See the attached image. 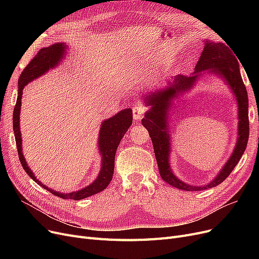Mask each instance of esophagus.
Returning a JSON list of instances; mask_svg holds the SVG:
<instances>
[{
  "instance_id": "obj_1",
  "label": "esophagus",
  "mask_w": 259,
  "mask_h": 259,
  "mask_svg": "<svg viewBox=\"0 0 259 259\" xmlns=\"http://www.w3.org/2000/svg\"><path fill=\"white\" fill-rule=\"evenodd\" d=\"M145 112H146V107L143 106V104H137V106L133 108V117H134V119L140 120L144 116Z\"/></svg>"
}]
</instances>
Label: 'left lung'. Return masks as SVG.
<instances>
[{"label":"left lung","instance_id":"8db88e82","mask_svg":"<svg viewBox=\"0 0 259 259\" xmlns=\"http://www.w3.org/2000/svg\"><path fill=\"white\" fill-rule=\"evenodd\" d=\"M227 45L222 43L208 42L207 40L205 48H203L201 56L195 66V73L207 69H210V71L211 69H213L214 72L221 73L227 79V83L230 85V87L234 91L238 103L239 138L235 147V150L232 156L228 160L226 166L221 171V173L209 185L203 187H193L186 185L185 183L178 180V178H175V175L172 173L169 166L170 135L167 131L168 128L166 126L168 107L171 104V99L175 97L176 93L192 87V84L197 78L198 74L191 76H175L173 85L170 84L171 87H168L164 91H157L156 93L147 95V103L148 105H151L152 108L150 111L146 113L145 118L142 119V124L145 128H147L149 135L151 138L160 178L169 185L178 189L186 190V191H200L201 189L205 190L222 184L238 164V161L242 156L244 150H246L248 144L250 131L248 93L239 72L237 58L233 53L234 51H232L231 47Z\"/></svg>","mask_w":259,"mask_h":259}]
</instances>
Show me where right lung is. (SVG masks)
I'll return each instance as SVG.
<instances>
[{
    "mask_svg": "<svg viewBox=\"0 0 259 259\" xmlns=\"http://www.w3.org/2000/svg\"><path fill=\"white\" fill-rule=\"evenodd\" d=\"M64 52H65V47L63 44H59V43L53 44L49 47L40 49L37 52L36 56L29 62V64L24 68V70L21 73L18 81V85H19L18 99H17V104L15 106V109H13V116H12L13 131H15L19 158L23 166V169L26 171V173L28 174L36 184L46 189L47 191H49L53 195H57L63 199L79 200L103 191V190H105L106 187L109 185V183L111 182L113 171H114V158H115L116 149L122 137H124L125 133L127 132V130L132 124V111L130 109H126V110L118 112L116 115L112 116L109 119H106L103 122L101 131H100V138H99L100 152L103 155L102 169L97 181L92 183L90 186L81 190H78L76 192L60 193V192L54 191V190H51L50 188L43 185L38 180H36L32 171L29 169L28 166H27V162L22 153L20 112H21V100L23 95V89L27 84L30 83L32 79H35L36 77L44 74L46 71L50 69V68H52L54 65H57L59 61L62 59Z\"/></svg>",
    "mask_w": 259,
    "mask_h": 259,
    "instance_id": "add662e5",
    "label": "right lung"
}]
</instances>
